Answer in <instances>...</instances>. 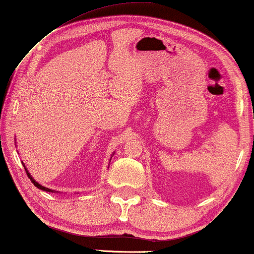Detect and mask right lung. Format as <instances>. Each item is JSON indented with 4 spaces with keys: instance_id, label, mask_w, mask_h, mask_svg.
Instances as JSON below:
<instances>
[{
    "instance_id": "right-lung-1",
    "label": "right lung",
    "mask_w": 254,
    "mask_h": 254,
    "mask_svg": "<svg viewBox=\"0 0 254 254\" xmlns=\"http://www.w3.org/2000/svg\"><path fill=\"white\" fill-rule=\"evenodd\" d=\"M25 171H26V175H27V177H29V178H30V180H31V182H32V183H33V185H34V186H37V187H38V189H40V190H46V192H52V190H51L50 189H47V187H44V186H41V185H40V184H38V183L36 182V180H34V179L32 178V177H31V176H30V173H29V172H27V170H25Z\"/></svg>"
}]
</instances>
